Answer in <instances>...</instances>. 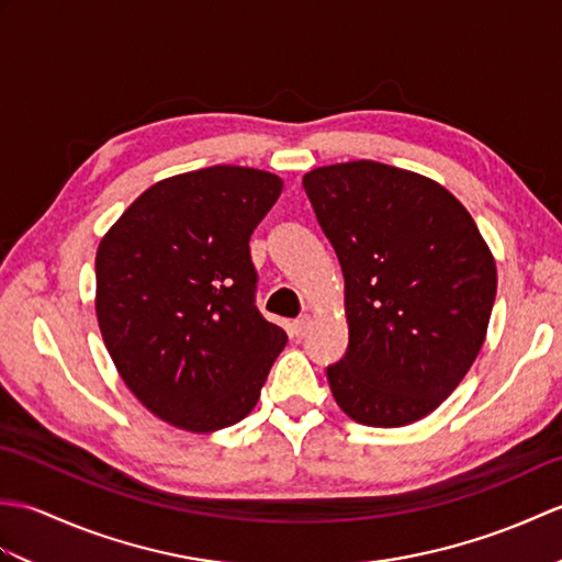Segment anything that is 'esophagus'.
<instances>
[{"label": "esophagus", "mask_w": 562, "mask_h": 562, "mask_svg": "<svg viewBox=\"0 0 562 562\" xmlns=\"http://www.w3.org/2000/svg\"><path fill=\"white\" fill-rule=\"evenodd\" d=\"M308 326H312V318H308V316L296 318L294 324H292V336H294V338H304V336H306V330H308Z\"/></svg>", "instance_id": "34e87169"}]
</instances>
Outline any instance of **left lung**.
I'll use <instances>...</instances> for the list:
<instances>
[{
  "label": "left lung",
  "instance_id": "1",
  "mask_svg": "<svg viewBox=\"0 0 562 562\" xmlns=\"http://www.w3.org/2000/svg\"><path fill=\"white\" fill-rule=\"evenodd\" d=\"M302 186L345 278L333 396L362 425L420 420L483 348L497 270L479 226L449 190L379 161L324 166Z\"/></svg>",
  "mask_w": 562,
  "mask_h": 562
}]
</instances>
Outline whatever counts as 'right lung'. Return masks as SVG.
<instances>
[{"mask_svg": "<svg viewBox=\"0 0 562 562\" xmlns=\"http://www.w3.org/2000/svg\"><path fill=\"white\" fill-rule=\"evenodd\" d=\"M278 176L210 166L145 190L103 236L97 316L127 389L188 432L254 411L288 333L258 312L250 234Z\"/></svg>", "mask_w": 562, "mask_h": 562, "instance_id": "1", "label": "right lung"}]
</instances>
